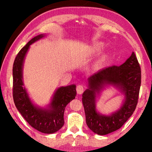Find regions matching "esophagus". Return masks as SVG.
I'll list each match as a JSON object with an SVG mask.
<instances>
[{
	"label": "esophagus",
	"mask_w": 152,
	"mask_h": 152,
	"mask_svg": "<svg viewBox=\"0 0 152 152\" xmlns=\"http://www.w3.org/2000/svg\"><path fill=\"white\" fill-rule=\"evenodd\" d=\"M84 86H83L82 85H78V86H77L76 90H77V92L78 94L81 95L83 92H84Z\"/></svg>",
	"instance_id": "obj_1"
}]
</instances>
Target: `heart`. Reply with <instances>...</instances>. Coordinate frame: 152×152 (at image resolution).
I'll return each instance as SVG.
<instances>
[{"instance_id":"obj_1","label":"heart","mask_w":152,"mask_h":152,"mask_svg":"<svg viewBox=\"0 0 152 152\" xmlns=\"http://www.w3.org/2000/svg\"><path fill=\"white\" fill-rule=\"evenodd\" d=\"M103 48H104L103 43H97V44H95L92 47V48H91V52L94 54L98 53L102 50L103 49ZM108 57H109V55H108L107 54V55H103L102 57L100 58V59H99V61L97 62L96 64H95V68H98L100 66H102V64L103 63H104V62L106 61V60L108 59Z\"/></svg>"}]
</instances>
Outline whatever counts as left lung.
Instances as JSON below:
<instances>
[{
  "instance_id": "left-lung-1",
  "label": "left lung",
  "mask_w": 152,
  "mask_h": 152,
  "mask_svg": "<svg viewBox=\"0 0 152 152\" xmlns=\"http://www.w3.org/2000/svg\"><path fill=\"white\" fill-rule=\"evenodd\" d=\"M88 88L83 93L87 126L98 135H107L119 129L127 121L138 104L141 84V70L138 59L133 52L121 66H112L95 72L88 79ZM107 85H113L125 95L122 107L110 116L102 115L95 107L96 93Z\"/></svg>"
}]
</instances>
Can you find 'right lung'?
I'll use <instances>...</instances> for the list:
<instances>
[{
  "mask_svg": "<svg viewBox=\"0 0 152 152\" xmlns=\"http://www.w3.org/2000/svg\"><path fill=\"white\" fill-rule=\"evenodd\" d=\"M39 34L31 39L16 55L13 65V99L16 109L28 124L44 134H53L64 124V114L66 105L75 98V84L57 88L47 109L38 107L30 100L23 82V66L30 45L44 37Z\"/></svg>",
  "mask_w": 152,
  "mask_h": 152,
  "instance_id": "add662e5",
  "label": "right lung"
}]
</instances>
